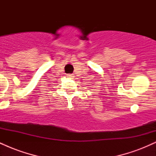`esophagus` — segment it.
Listing matches in <instances>:
<instances>
[{
    "mask_svg": "<svg viewBox=\"0 0 156 156\" xmlns=\"http://www.w3.org/2000/svg\"><path fill=\"white\" fill-rule=\"evenodd\" d=\"M67 76L68 77V78H73V77H74V75H73V74H68Z\"/></svg>",
    "mask_w": 156,
    "mask_h": 156,
    "instance_id": "1",
    "label": "esophagus"
}]
</instances>
